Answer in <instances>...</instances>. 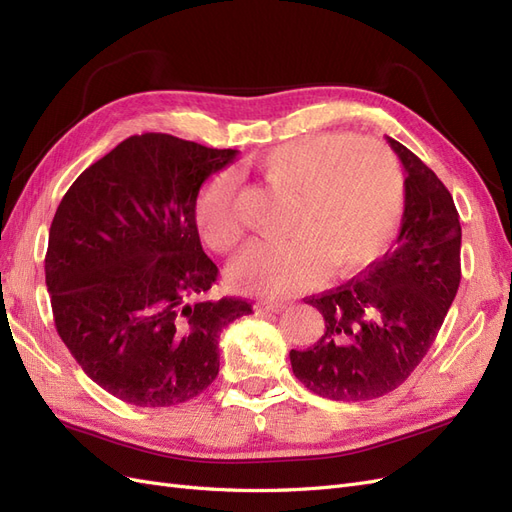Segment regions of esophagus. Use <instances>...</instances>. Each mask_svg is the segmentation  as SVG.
Listing matches in <instances>:
<instances>
[{
    "instance_id": "1",
    "label": "esophagus",
    "mask_w": 512,
    "mask_h": 512,
    "mask_svg": "<svg viewBox=\"0 0 512 512\" xmlns=\"http://www.w3.org/2000/svg\"><path fill=\"white\" fill-rule=\"evenodd\" d=\"M258 312H265V314H280L286 309V303H277V301H262L256 305Z\"/></svg>"
}]
</instances>
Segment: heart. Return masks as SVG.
Segmentation results:
<instances>
[{
    "label": "heart",
    "mask_w": 512,
    "mask_h": 512,
    "mask_svg": "<svg viewBox=\"0 0 512 512\" xmlns=\"http://www.w3.org/2000/svg\"><path fill=\"white\" fill-rule=\"evenodd\" d=\"M267 183L294 194L282 241H256L230 265V280L247 292L290 294L314 284L327 262L350 273L374 262L404 213V177L393 153L376 143L314 134L275 145L254 158ZM200 235L215 252L243 237L235 177L215 175L196 200Z\"/></svg>",
    "instance_id": "b5f03b06"
}]
</instances>
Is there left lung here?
I'll return each instance as SVG.
<instances>
[{
	"instance_id": "8db88e82",
	"label": "left lung",
	"mask_w": 512,
	"mask_h": 512,
	"mask_svg": "<svg viewBox=\"0 0 512 512\" xmlns=\"http://www.w3.org/2000/svg\"><path fill=\"white\" fill-rule=\"evenodd\" d=\"M406 170L404 218L393 250L335 290L309 297L324 333L290 350L309 391L365 401L395 391L436 339L461 282V224L453 196L433 170L386 136Z\"/></svg>"
}]
</instances>
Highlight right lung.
<instances>
[{
    "instance_id": "add662e5",
    "label": "right lung",
    "mask_w": 512,
    "mask_h": 512,
    "mask_svg": "<svg viewBox=\"0 0 512 512\" xmlns=\"http://www.w3.org/2000/svg\"><path fill=\"white\" fill-rule=\"evenodd\" d=\"M237 149L170 134L130 136L79 175L55 211L44 258L55 327L85 374L141 408L183 404L220 371V333L252 314L205 299L196 198Z\"/></svg>"
}]
</instances>
